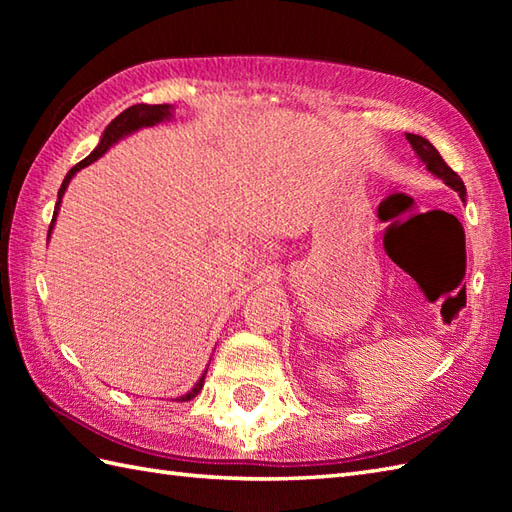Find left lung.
<instances>
[{
    "instance_id": "left-lung-1",
    "label": "left lung",
    "mask_w": 512,
    "mask_h": 512,
    "mask_svg": "<svg viewBox=\"0 0 512 512\" xmlns=\"http://www.w3.org/2000/svg\"><path fill=\"white\" fill-rule=\"evenodd\" d=\"M407 140H409V145L413 147V151H416L418 154V158L424 162V165H427V169L433 173V176H438V178H442L444 180V184H449V187L453 189V191H458L460 193V198L464 200V195H466V187H464V182H462V178L458 176V173H455L447 162H444V158L440 156V151L433 147L427 138H422V136H416V134H407Z\"/></svg>"
}]
</instances>
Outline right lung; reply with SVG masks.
<instances>
[{
	"label": "right lung",
	"mask_w": 512,
	"mask_h": 512,
	"mask_svg": "<svg viewBox=\"0 0 512 512\" xmlns=\"http://www.w3.org/2000/svg\"><path fill=\"white\" fill-rule=\"evenodd\" d=\"M171 116H173V107H171V105H145V103H138V105L127 107L125 112L118 114V116L114 118V121L105 127V132H103V138H101L99 147H96L88 158H83V160L79 162V165H74V167L68 171V176H65V180H63V184H61V189H59L57 206H54L52 222H50V228H48V239H50V231H52V226H54V217H57V213H59L61 198H63L65 189H68V184H70L74 173L79 171V169H83V167L92 165V162H94L96 158H101V156L105 154V151L116 143V140H121L123 136L136 132V129H140V127H151V125H158V123H162V121H169ZM204 376H206V374H202V378L198 380V383H195V387L189 391V394L180 396L178 400H191V398L198 396L202 385H204Z\"/></svg>",
	"instance_id": "obj_1"
}]
</instances>
